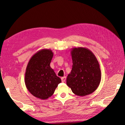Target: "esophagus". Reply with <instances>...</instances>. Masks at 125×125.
Instances as JSON below:
<instances>
[{"mask_svg":"<svg viewBox=\"0 0 125 125\" xmlns=\"http://www.w3.org/2000/svg\"><path fill=\"white\" fill-rule=\"evenodd\" d=\"M61 80H62V82L64 83L65 81V80H66V77L65 76H63L62 78H61Z\"/></svg>","mask_w":125,"mask_h":125,"instance_id":"esophagus-1","label":"esophagus"}]
</instances>
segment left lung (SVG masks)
Listing matches in <instances>:
<instances>
[{"instance_id": "1", "label": "left lung", "mask_w": 125, "mask_h": 125, "mask_svg": "<svg viewBox=\"0 0 125 125\" xmlns=\"http://www.w3.org/2000/svg\"><path fill=\"white\" fill-rule=\"evenodd\" d=\"M70 53L73 65L67 76V86L79 96L92 94L98 88L101 80L98 60L94 53L85 47H74Z\"/></svg>"}]
</instances>
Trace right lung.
<instances>
[{
    "instance_id": "1",
    "label": "right lung",
    "mask_w": 125,
    "mask_h": 125,
    "mask_svg": "<svg viewBox=\"0 0 125 125\" xmlns=\"http://www.w3.org/2000/svg\"><path fill=\"white\" fill-rule=\"evenodd\" d=\"M53 53L50 49H42L29 61L24 83L27 90L38 98L47 99L54 94L61 79L50 67Z\"/></svg>"
}]
</instances>
